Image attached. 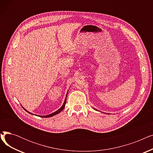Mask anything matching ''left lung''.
Returning <instances> with one entry per match:
<instances>
[{
  "label": "left lung",
  "mask_w": 153,
  "mask_h": 153,
  "mask_svg": "<svg viewBox=\"0 0 153 153\" xmlns=\"http://www.w3.org/2000/svg\"><path fill=\"white\" fill-rule=\"evenodd\" d=\"M94 110H97V111H98L97 110H96V109H95V108H94Z\"/></svg>",
  "instance_id": "8db88e82"
}]
</instances>
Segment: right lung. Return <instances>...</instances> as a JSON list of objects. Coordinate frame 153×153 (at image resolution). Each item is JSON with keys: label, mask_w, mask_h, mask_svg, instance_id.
Returning a JSON list of instances; mask_svg holds the SVG:
<instances>
[{"label": "right lung", "mask_w": 153, "mask_h": 153, "mask_svg": "<svg viewBox=\"0 0 153 153\" xmlns=\"http://www.w3.org/2000/svg\"><path fill=\"white\" fill-rule=\"evenodd\" d=\"M68 92H67V94H66V97H67V95H68ZM66 99H65V100H64V103H63V104H62V107L59 108V109H58L57 111H54V113H52V114H50V115H45V116H41V115H38L39 117H43V118H48V117H53V116H54V115H57V114H58L59 113H60V112L64 108V107H65V105H66ZM23 109L25 110L26 111H27L28 113H29V114H31V115H34V114H31V113H30V112H29L28 111H27L26 109H25L23 108Z\"/></svg>", "instance_id": "right-lung-1"}]
</instances>
